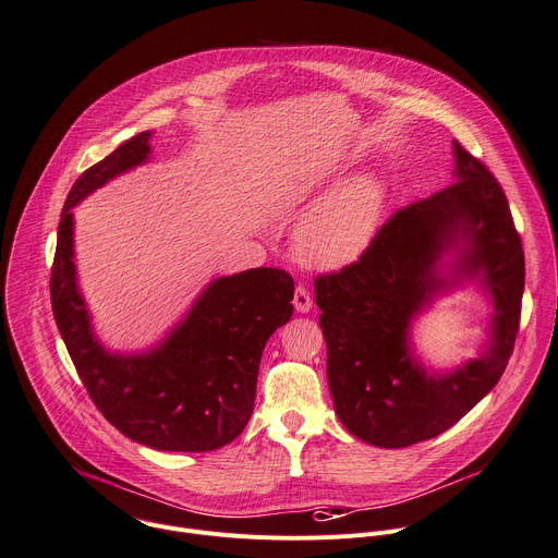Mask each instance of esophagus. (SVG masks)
I'll return each instance as SVG.
<instances>
[{"label": "esophagus", "mask_w": 558, "mask_h": 558, "mask_svg": "<svg viewBox=\"0 0 558 558\" xmlns=\"http://www.w3.org/2000/svg\"><path fill=\"white\" fill-rule=\"evenodd\" d=\"M293 306L298 313H308L311 306H313V298L308 293L306 287H295V293H293Z\"/></svg>", "instance_id": "obj_1"}]
</instances>
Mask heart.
<instances>
[{"label": "heart", "instance_id": "obj_1", "mask_svg": "<svg viewBox=\"0 0 558 558\" xmlns=\"http://www.w3.org/2000/svg\"><path fill=\"white\" fill-rule=\"evenodd\" d=\"M386 206V183L365 172L348 179L295 230V254L311 267H341L375 239Z\"/></svg>", "mask_w": 558, "mask_h": 558}]
</instances>
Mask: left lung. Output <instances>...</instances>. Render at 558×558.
Listing matches in <instances>:
<instances>
[{"label": "left lung", "mask_w": 558, "mask_h": 558, "mask_svg": "<svg viewBox=\"0 0 558 558\" xmlns=\"http://www.w3.org/2000/svg\"><path fill=\"white\" fill-rule=\"evenodd\" d=\"M453 159L458 181L390 217L356 263L315 278L335 412L367 445L401 449L447 432L497 386L512 354L521 239L488 168L458 140ZM462 279H477L494 302L489 345L451 374H429L411 350V319Z\"/></svg>", "instance_id": "left-lung-1"}]
</instances>
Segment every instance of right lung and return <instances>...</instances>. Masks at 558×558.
Here are the masks:
<instances>
[{"label":"right lung","mask_w":558,"mask_h":558,"mask_svg":"<svg viewBox=\"0 0 558 558\" xmlns=\"http://www.w3.org/2000/svg\"><path fill=\"white\" fill-rule=\"evenodd\" d=\"M148 140L150 131L126 140L72 185L50 274L52 311L83 386L118 432L157 451L204 453L245 429L265 343L293 313V278L274 267L215 278L157 345L131 354L107 350L76 282L72 208L144 163Z\"/></svg>","instance_id":"add662e5"}]
</instances>
